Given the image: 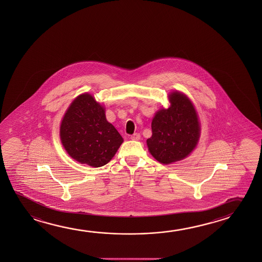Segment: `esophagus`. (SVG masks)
I'll list each match as a JSON object with an SVG mask.
<instances>
[{
	"mask_svg": "<svg viewBox=\"0 0 262 262\" xmlns=\"http://www.w3.org/2000/svg\"><path fill=\"white\" fill-rule=\"evenodd\" d=\"M130 139H132L133 141H139V140L141 139V135H140L139 133H134V134H133V135L130 136Z\"/></svg>",
	"mask_w": 262,
	"mask_h": 262,
	"instance_id": "1",
	"label": "esophagus"
}]
</instances>
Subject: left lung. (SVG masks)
Listing matches in <instances>:
<instances>
[{
	"label": "left lung",
	"mask_w": 262,
	"mask_h": 262,
	"mask_svg": "<svg viewBox=\"0 0 262 262\" xmlns=\"http://www.w3.org/2000/svg\"><path fill=\"white\" fill-rule=\"evenodd\" d=\"M170 107L156 112L151 121L148 150L158 162L170 164L187 157L198 145L200 123L193 103L179 91L171 92Z\"/></svg>",
	"instance_id": "1"
}]
</instances>
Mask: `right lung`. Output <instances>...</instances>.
I'll return each instance as SVG.
<instances>
[{
  "label": "right lung",
  "mask_w": 262,
  "mask_h": 262,
  "mask_svg": "<svg viewBox=\"0 0 262 262\" xmlns=\"http://www.w3.org/2000/svg\"><path fill=\"white\" fill-rule=\"evenodd\" d=\"M59 133L67 152L78 163L92 167L107 164L123 142L106 119L105 107L89 93L79 95L70 104Z\"/></svg>",
  "instance_id": "add662e5"
}]
</instances>
